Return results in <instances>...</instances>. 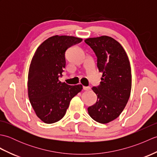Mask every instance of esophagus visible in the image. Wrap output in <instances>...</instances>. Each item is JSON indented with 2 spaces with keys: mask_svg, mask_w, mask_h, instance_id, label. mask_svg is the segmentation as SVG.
I'll use <instances>...</instances> for the list:
<instances>
[{
  "mask_svg": "<svg viewBox=\"0 0 157 157\" xmlns=\"http://www.w3.org/2000/svg\"><path fill=\"white\" fill-rule=\"evenodd\" d=\"M90 89V88L89 86H83V90H89Z\"/></svg>",
  "mask_w": 157,
  "mask_h": 157,
  "instance_id": "obj_1",
  "label": "esophagus"
}]
</instances>
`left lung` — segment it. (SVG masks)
Returning <instances> with one entry per match:
<instances>
[{
	"label": "left lung",
	"instance_id": "1",
	"mask_svg": "<svg viewBox=\"0 0 157 157\" xmlns=\"http://www.w3.org/2000/svg\"><path fill=\"white\" fill-rule=\"evenodd\" d=\"M95 53L97 67L102 73L101 82L92 90L97 95L88 114L101 123L117 118L123 111L131 93L132 73L129 59L122 46L106 36L85 40Z\"/></svg>",
	"mask_w": 157,
	"mask_h": 157
}]
</instances>
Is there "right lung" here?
I'll list each match as a JSON object with an SVG mask.
<instances>
[{
    "label": "right lung",
    "mask_w": 157,
    "mask_h": 157,
    "mask_svg": "<svg viewBox=\"0 0 157 157\" xmlns=\"http://www.w3.org/2000/svg\"><path fill=\"white\" fill-rule=\"evenodd\" d=\"M82 41L68 36H54L36 50L28 73V96L36 115L43 122L53 123L65 115L71 100L82 90L59 80L65 67V52Z\"/></svg>",
    "instance_id": "obj_1"
}]
</instances>
